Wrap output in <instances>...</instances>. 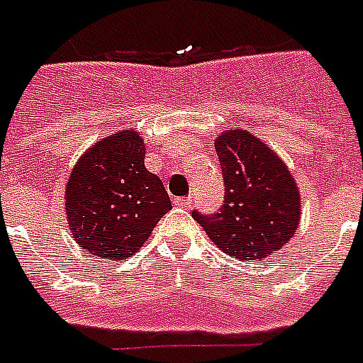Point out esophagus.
I'll return each instance as SVG.
<instances>
[{
	"label": "esophagus",
	"mask_w": 363,
	"mask_h": 363,
	"mask_svg": "<svg viewBox=\"0 0 363 363\" xmlns=\"http://www.w3.org/2000/svg\"><path fill=\"white\" fill-rule=\"evenodd\" d=\"M173 203H175L177 206H181V208H190L191 203H194V199H191V197H177Z\"/></svg>",
	"instance_id": "34e87169"
}]
</instances>
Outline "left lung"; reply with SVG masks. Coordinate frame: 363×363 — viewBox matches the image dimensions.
I'll use <instances>...</instances> for the list:
<instances>
[{
    "mask_svg": "<svg viewBox=\"0 0 363 363\" xmlns=\"http://www.w3.org/2000/svg\"><path fill=\"white\" fill-rule=\"evenodd\" d=\"M214 147L227 196L218 214L194 218L228 257L262 262L297 233L299 186L284 160L249 130H223Z\"/></svg>",
    "mask_w": 363,
    "mask_h": 363,
    "instance_id": "left-lung-1",
    "label": "left lung"
}]
</instances>
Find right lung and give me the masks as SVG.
<instances>
[{
  "label": "right lung",
  "instance_id": "1",
  "mask_svg": "<svg viewBox=\"0 0 363 363\" xmlns=\"http://www.w3.org/2000/svg\"><path fill=\"white\" fill-rule=\"evenodd\" d=\"M135 129L105 136L81 155L64 191L72 236L97 258H129L172 210L162 181L145 167Z\"/></svg>",
  "mask_w": 363,
  "mask_h": 363
}]
</instances>
